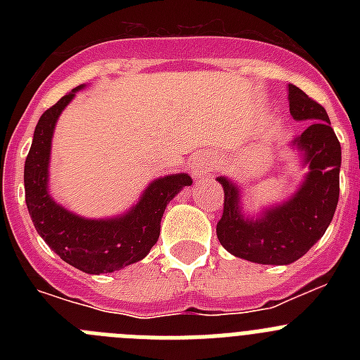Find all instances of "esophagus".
Wrapping results in <instances>:
<instances>
[{
    "label": "esophagus",
    "instance_id": "esophagus-1",
    "mask_svg": "<svg viewBox=\"0 0 360 360\" xmlns=\"http://www.w3.org/2000/svg\"><path fill=\"white\" fill-rule=\"evenodd\" d=\"M212 164L205 157L195 158V162L191 164V173L196 182H205L207 178H211Z\"/></svg>",
    "mask_w": 360,
    "mask_h": 360
}]
</instances>
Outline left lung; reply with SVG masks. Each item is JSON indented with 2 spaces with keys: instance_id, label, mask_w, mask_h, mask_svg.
Instances as JSON below:
<instances>
[{
  "instance_id": "left-lung-1",
  "label": "left lung",
  "mask_w": 360,
  "mask_h": 360,
  "mask_svg": "<svg viewBox=\"0 0 360 360\" xmlns=\"http://www.w3.org/2000/svg\"><path fill=\"white\" fill-rule=\"evenodd\" d=\"M288 103L295 120H311L292 141L308 165L304 182L287 202L266 209L256 219L245 218L240 189L218 176L224 187V214L216 236L232 256L262 265H290L323 238L339 202L341 144L330 126L328 113L297 86L288 84Z\"/></svg>"
}]
</instances>
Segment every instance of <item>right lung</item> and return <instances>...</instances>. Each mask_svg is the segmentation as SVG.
Returning <instances> with one entry per match:
<instances>
[{"label": "right lung", "instance_id": "right-lung-1", "mask_svg": "<svg viewBox=\"0 0 360 360\" xmlns=\"http://www.w3.org/2000/svg\"><path fill=\"white\" fill-rule=\"evenodd\" d=\"M81 88H73L41 115L25 160V200L36 231L63 262L86 274H106L148 256L160 236L167 203L193 180L187 173L158 178L149 184L136 205L117 218H82L53 202L49 193L53 128Z\"/></svg>", "mask_w": 360, "mask_h": 360}]
</instances>
